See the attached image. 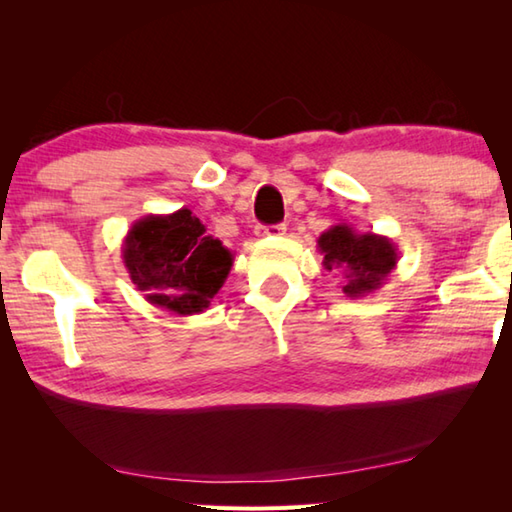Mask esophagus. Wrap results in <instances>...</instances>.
I'll use <instances>...</instances> for the list:
<instances>
[{
	"mask_svg": "<svg viewBox=\"0 0 512 512\" xmlns=\"http://www.w3.org/2000/svg\"><path fill=\"white\" fill-rule=\"evenodd\" d=\"M287 232V225L277 223V225H257L255 235L257 237H282Z\"/></svg>",
	"mask_w": 512,
	"mask_h": 512,
	"instance_id": "34e87169",
	"label": "esophagus"
}]
</instances>
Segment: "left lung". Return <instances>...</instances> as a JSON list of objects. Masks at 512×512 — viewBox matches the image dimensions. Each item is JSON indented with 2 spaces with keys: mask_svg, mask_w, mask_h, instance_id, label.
Here are the masks:
<instances>
[{
  "mask_svg": "<svg viewBox=\"0 0 512 512\" xmlns=\"http://www.w3.org/2000/svg\"><path fill=\"white\" fill-rule=\"evenodd\" d=\"M318 253L327 271L343 275V293L348 298H363L381 289L386 277L397 266V246L384 235L357 232L339 223L318 237Z\"/></svg>",
  "mask_w": 512,
  "mask_h": 512,
  "instance_id": "1",
  "label": "left lung"
}]
</instances>
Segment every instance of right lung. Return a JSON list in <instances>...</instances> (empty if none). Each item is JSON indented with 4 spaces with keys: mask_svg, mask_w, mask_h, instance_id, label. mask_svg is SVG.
Segmentation results:
<instances>
[{
    "mask_svg": "<svg viewBox=\"0 0 512 512\" xmlns=\"http://www.w3.org/2000/svg\"><path fill=\"white\" fill-rule=\"evenodd\" d=\"M121 257L144 300L178 316L210 307L235 262L219 239L205 235V225L187 207L135 221Z\"/></svg>",
    "mask_w": 512,
    "mask_h": 512,
    "instance_id": "add662e5",
    "label": "right lung"
}]
</instances>
